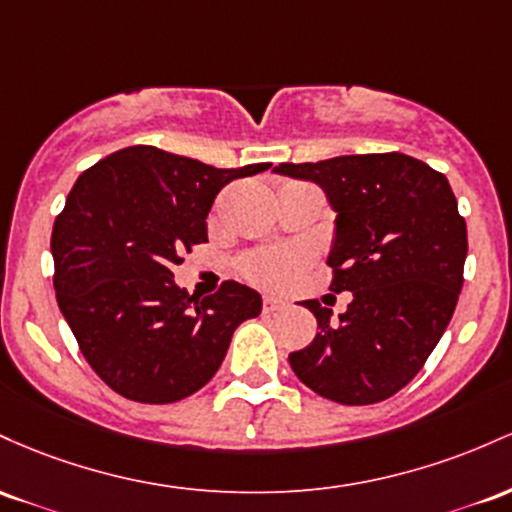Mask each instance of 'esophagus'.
<instances>
[{
    "label": "esophagus",
    "instance_id": "esophagus-1",
    "mask_svg": "<svg viewBox=\"0 0 512 512\" xmlns=\"http://www.w3.org/2000/svg\"><path fill=\"white\" fill-rule=\"evenodd\" d=\"M280 307H285L283 297L275 295V292H266V295H263V309H266V312H275V309Z\"/></svg>",
    "mask_w": 512,
    "mask_h": 512
}]
</instances>
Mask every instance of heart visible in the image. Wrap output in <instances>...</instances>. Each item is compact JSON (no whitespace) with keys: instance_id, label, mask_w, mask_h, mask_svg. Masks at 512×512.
Instances as JSON below:
<instances>
[{"instance_id":"1","label":"heart","mask_w":512,"mask_h":512,"mask_svg":"<svg viewBox=\"0 0 512 512\" xmlns=\"http://www.w3.org/2000/svg\"><path fill=\"white\" fill-rule=\"evenodd\" d=\"M309 263V254L300 246H273V249L251 251L241 258L239 268L251 283L285 285Z\"/></svg>"}]
</instances>
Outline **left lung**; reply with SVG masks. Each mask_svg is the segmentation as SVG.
Returning a JSON list of instances; mask_svg holds the SVG:
<instances>
[{
	"label": "left lung",
	"instance_id": "8db88e82",
	"mask_svg": "<svg viewBox=\"0 0 512 512\" xmlns=\"http://www.w3.org/2000/svg\"><path fill=\"white\" fill-rule=\"evenodd\" d=\"M275 174L321 186L336 212L331 290L353 292L338 319L302 302L319 333L290 353L300 382L324 399H389L426 365L464 283L467 222L440 171L409 154H346L280 164Z\"/></svg>",
	"mask_w": 512,
	"mask_h": 512
}]
</instances>
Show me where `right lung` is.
<instances>
[{
  "label": "right lung",
  "instance_id": "right-lung-1",
  "mask_svg": "<svg viewBox=\"0 0 512 512\" xmlns=\"http://www.w3.org/2000/svg\"><path fill=\"white\" fill-rule=\"evenodd\" d=\"M271 164L215 169L135 145L79 176L53 225L55 295L79 350L113 392L171 404L205 387L261 295L227 280L198 300L171 268L208 241L205 217L229 181Z\"/></svg>",
  "mask_w": 512,
  "mask_h": 512
}]
</instances>
